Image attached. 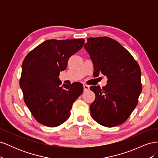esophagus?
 <instances>
[{
  "label": "esophagus",
  "mask_w": 158,
  "mask_h": 158,
  "mask_svg": "<svg viewBox=\"0 0 158 158\" xmlns=\"http://www.w3.org/2000/svg\"><path fill=\"white\" fill-rule=\"evenodd\" d=\"M83 88H84V91H87V90H89V86L86 84H84L83 85Z\"/></svg>",
  "instance_id": "1"
}]
</instances>
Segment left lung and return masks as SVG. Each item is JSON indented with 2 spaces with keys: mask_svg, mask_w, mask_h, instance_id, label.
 <instances>
[{
  "mask_svg": "<svg viewBox=\"0 0 158 158\" xmlns=\"http://www.w3.org/2000/svg\"><path fill=\"white\" fill-rule=\"evenodd\" d=\"M84 48L94 64V75L108 78L102 88L92 85L95 95L90 105L94 120L106 127L125 123L138 104L142 92L141 70L132 55L118 41L108 37H90Z\"/></svg>",
  "mask_w": 158,
  "mask_h": 158,
  "instance_id": "left-lung-1",
  "label": "left lung"
}]
</instances>
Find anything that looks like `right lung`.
<instances>
[{"label":"right lung","mask_w":158,"mask_h":158,"mask_svg":"<svg viewBox=\"0 0 158 158\" xmlns=\"http://www.w3.org/2000/svg\"><path fill=\"white\" fill-rule=\"evenodd\" d=\"M84 39L49 40L28 53L22 63L20 86L33 117L55 127L69 118L73 104L83 92L80 82L63 84L58 76L70 57L82 48Z\"/></svg>","instance_id":"right-lung-1"}]
</instances>
